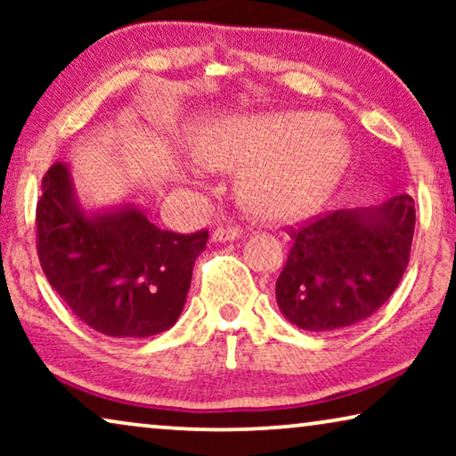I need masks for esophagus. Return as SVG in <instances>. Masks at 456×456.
<instances>
[{
    "mask_svg": "<svg viewBox=\"0 0 456 456\" xmlns=\"http://www.w3.org/2000/svg\"><path fill=\"white\" fill-rule=\"evenodd\" d=\"M240 234V230L236 226H217L214 232H211V239H214L216 242H226V240H234L236 236Z\"/></svg>",
    "mask_w": 456,
    "mask_h": 456,
    "instance_id": "obj_1",
    "label": "esophagus"
}]
</instances>
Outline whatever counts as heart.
Wrapping results in <instances>:
<instances>
[{
	"mask_svg": "<svg viewBox=\"0 0 456 456\" xmlns=\"http://www.w3.org/2000/svg\"><path fill=\"white\" fill-rule=\"evenodd\" d=\"M332 118L315 111L236 118L203 142L201 155L224 170H242V197L267 220H295L322 205L348 164V145Z\"/></svg>",
	"mask_w": 456,
	"mask_h": 456,
	"instance_id": "1",
	"label": "heart"
}]
</instances>
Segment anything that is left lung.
I'll list each match as a JSON object with an SVG mask.
<instances>
[{"instance_id": "obj_1", "label": "left lung", "mask_w": 456, "mask_h": 456, "mask_svg": "<svg viewBox=\"0 0 456 456\" xmlns=\"http://www.w3.org/2000/svg\"><path fill=\"white\" fill-rule=\"evenodd\" d=\"M415 201L396 195L373 209H336L289 226L276 280L286 320L330 332L367 320L396 290L411 257Z\"/></svg>"}]
</instances>
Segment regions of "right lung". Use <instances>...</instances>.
<instances>
[{
	"label": "right lung",
	"instance_id": "right-lung-1",
	"mask_svg": "<svg viewBox=\"0 0 456 456\" xmlns=\"http://www.w3.org/2000/svg\"><path fill=\"white\" fill-rule=\"evenodd\" d=\"M41 192L37 255L80 322L114 338H147L176 323L208 230H159L134 208L86 216L64 164L49 167Z\"/></svg>",
	"mask_w": 456,
	"mask_h": 456
}]
</instances>
